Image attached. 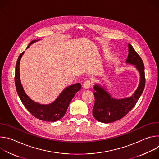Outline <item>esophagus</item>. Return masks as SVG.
Segmentation results:
<instances>
[{
  "label": "esophagus",
  "instance_id": "obj_1",
  "mask_svg": "<svg viewBox=\"0 0 159 159\" xmlns=\"http://www.w3.org/2000/svg\"><path fill=\"white\" fill-rule=\"evenodd\" d=\"M90 85H91V82L90 80L85 81L83 84V87L85 89H89L90 87Z\"/></svg>",
  "mask_w": 159,
  "mask_h": 159
}]
</instances>
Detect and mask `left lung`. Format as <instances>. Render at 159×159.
Masks as SVG:
<instances>
[{
  "mask_svg": "<svg viewBox=\"0 0 159 159\" xmlns=\"http://www.w3.org/2000/svg\"><path fill=\"white\" fill-rule=\"evenodd\" d=\"M126 63L134 65L139 71L140 74L139 86L131 96L116 99L112 97L103 86L99 84H95L94 85L95 103L93 114L99 122L112 123L123 118L135 106L143 91L145 84L144 65L140 57L129 43H128V55Z\"/></svg>",
  "mask_w": 159,
  "mask_h": 159,
  "instance_id": "1",
  "label": "left lung"
}]
</instances>
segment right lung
<instances>
[{
    "mask_svg": "<svg viewBox=\"0 0 159 159\" xmlns=\"http://www.w3.org/2000/svg\"><path fill=\"white\" fill-rule=\"evenodd\" d=\"M39 40L40 39L32 41L26 49L33 43ZM24 53L25 52L19 55L17 60L15 72L16 88L21 102L33 116L40 120L54 122L60 120L64 116L68 107L75 94L81 89L80 84L76 83L65 88L58 98L50 104H41L34 102L26 94L20 80L19 65L21 57Z\"/></svg>",
    "mask_w": 159,
    "mask_h": 159,
    "instance_id": "right-lung-1",
    "label": "right lung"
}]
</instances>
